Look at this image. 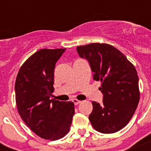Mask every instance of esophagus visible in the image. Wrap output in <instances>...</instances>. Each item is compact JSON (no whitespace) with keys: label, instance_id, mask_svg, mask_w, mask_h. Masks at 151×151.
Wrapping results in <instances>:
<instances>
[{"label":"esophagus","instance_id":"1","mask_svg":"<svg viewBox=\"0 0 151 151\" xmlns=\"http://www.w3.org/2000/svg\"><path fill=\"white\" fill-rule=\"evenodd\" d=\"M72 101H73V103H74V105H78V104H79V103H81L80 100H78V99H73Z\"/></svg>","mask_w":151,"mask_h":151}]
</instances>
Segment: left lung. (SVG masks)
I'll return each mask as SVG.
<instances>
[{
  "label": "left lung",
  "instance_id": "1",
  "mask_svg": "<svg viewBox=\"0 0 151 151\" xmlns=\"http://www.w3.org/2000/svg\"><path fill=\"white\" fill-rule=\"evenodd\" d=\"M86 59L93 79L100 81L103 103L93 101L89 121L102 133H114L131 120L139 101V77L133 64L123 53L108 44L92 43L77 47Z\"/></svg>",
  "mask_w": 151,
  "mask_h": 151
}]
</instances>
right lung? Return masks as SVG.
Listing matches in <instances>:
<instances>
[{"mask_svg":"<svg viewBox=\"0 0 151 151\" xmlns=\"http://www.w3.org/2000/svg\"><path fill=\"white\" fill-rule=\"evenodd\" d=\"M66 48L41 49L20 67L15 80L18 112L30 130L41 138L57 140L68 133L73 102L51 99L54 92V70Z\"/></svg>","mask_w":151,"mask_h":151,"instance_id":"right-lung-1","label":"right lung"}]
</instances>
